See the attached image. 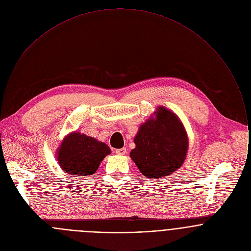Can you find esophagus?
Returning <instances> with one entry per match:
<instances>
[{"label": "esophagus", "mask_w": 251, "mask_h": 251, "mask_svg": "<svg viewBox=\"0 0 251 251\" xmlns=\"http://www.w3.org/2000/svg\"><path fill=\"white\" fill-rule=\"evenodd\" d=\"M115 152L117 154H126V148H121V149H116L115 150Z\"/></svg>", "instance_id": "esophagus-1"}]
</instances>
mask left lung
<instances>
[{"label":"left lung","instance_id":"1","mask_svg":"<svg viewBox=\"0 0 251 251\" xmlns=\"http://www.w3.org/2000/svg\"><path fill=\"white\" fill-rule=\"evenodd\" d=\"M130 157L145 178L161 179L181 166L188 148L187 136L178 117L164 107L156 119L140 126Z\"/></svg>","mask_w":251,"mask_h":251}]
</instances>
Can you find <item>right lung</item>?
Returning <instances> with one entry per match:
<instances>
[{"label": "right lung", "instance_id": "obj_1", "mask_svg": "<svg viewBox=\"0 0 251 251\" xmlns=\"http://www.w3.org/2000/svg\"><path fill=\"white\" fill-rule=\"evenodd\" d=\"M110 152L106 144L73 132L61 144L58 161L62 169L71 175L89 176L96 173L102 159Z\"/></svg>", "mask_w": 251, "mask_h": 251}]
</instances>
